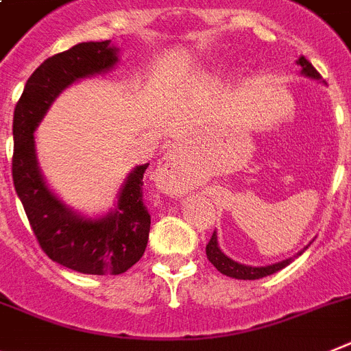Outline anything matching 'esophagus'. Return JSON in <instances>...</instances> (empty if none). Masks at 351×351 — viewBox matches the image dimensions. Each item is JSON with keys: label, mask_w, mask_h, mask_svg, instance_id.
<instances>
[{"label": "esophagus", "mask_w": 351, "mask_h": 351, "mask_svg": "<svg viewBox=\"0 0 351 351\" xmlns=\"http://www.w3.org/2000/svg\"><path fill=\"white\" fill-rule=\"evenodd\" d=\"M155 182L166 193H182L187 187V180L182 171V162L176 155H166L155 173Z\"/></svg>", "instance_id": "1"}]
</instances>
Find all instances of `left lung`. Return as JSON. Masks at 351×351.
I'll return each mask as SVG.
<instances>
[{
    "label": "left lung",
    "instance_id": "obj_1",
    "mask_svg": "<svg viewBox=\"0 0 351 351\" xmlns=\"http://www.w3.org/2000/svg\"><path fill=\"white\" fill-rule=\"evenodd\" d=\"M297 65L302 66V74L309 75V77H313V79L322 77L318 70L311 65L309 60H306V56H302V54L298 56ZM206 258H208L210 263L217 268L221 274L234 277V279H243V281H247V279L249 281H252V279H260V277L272 276V274L279 272L281 268L288 267V265L293 261L291 258H289V260H285V261H281V263H276V265H268V267H247V265L237 263V261L230 260V258H228V256L224 254L221 249H219L217 237H215V233L212 234L210 242L206 243Z\"/></svg>",
    "mask_w": 351,
    "mask_h": 351
}]
</instances>
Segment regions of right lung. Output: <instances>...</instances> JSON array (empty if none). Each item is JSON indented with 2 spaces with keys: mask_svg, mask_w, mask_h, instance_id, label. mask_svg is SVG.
<instances>
[{
  "mask_svg": "<svg viewBox=\"0 0 351 351\" xmlns=\"http://www.w3.org/2000/svg\"><path fill=\"white\" fill-rule=\"evenodd\" d=\"M117 60L109 40L83 42L54 54L29 75L14 111L12 178L36 242L53 261L91 276L123 274L145 254L152 221L143 199L148 164L130 173L111 215L90 221L65 208L45 187L36 166L33 130L60 91L75 79L111 69Z\"/></svg>",
  "mask_w": 351,
  "mask_h": 351,
  "instance_id": "add662e5",
  "label": "right lung"
}]
</instances>
